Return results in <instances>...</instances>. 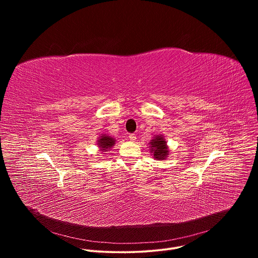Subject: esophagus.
<instances>
[{"label":"esophagus","mask_w":258,"mask_h":258,"mask_svg":"<svg viewBox=\"0 0 258 258\" xmlns=\"http://www.w3.org/2000/svg\"><path fill=\"white\" fill-rule=\"evenodd\" d=\"M128 138H130V140H131V141H133V142H135V141L137 140V137H136V135H135V134L130 135V136H128Z\"/></svg>","instance_id":"esophagus-1"}]
</instances>
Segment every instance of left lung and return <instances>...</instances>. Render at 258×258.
Returning <instances> with one entry per match:
<instances>
[{
  "mask_svg": "<svg viewBox=\"0 0 258 258\" xmlns=\"http://www.w3.org/2000/svg\"><path fill=\"white\" fill-rule=\"evenodd\" d=\"M150 153L156 160H165L169 150L166 141L162 135L155 136L150 142Z\"/></svg>",
  "mask_w": 258,
  "mask_h": 258,
  "instance_id": "obj_1",
  "label": "left lung"
}]
</instances>
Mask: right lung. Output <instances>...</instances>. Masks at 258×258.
I'll use <instances>...</instances> for the list:
<instances>
[{
  "label": "right lung",
  "instance_id": "add662e5",
  "mask_svg": "<svg viewBox=\"0 0 258 258\" xmlns=\"http://www.w3.org/2000/svg\"><path fill=\"white\" fill-rule=\"evenodd\" d=\"M97 144L102 152H107L109 150H111V148L114 146L115 139H113L112 137H110L108 135H102L99 137Z\"/></svg>",
  "mask_w": 258,
  "mask_h": 258
}]
</instances>
